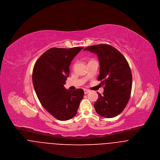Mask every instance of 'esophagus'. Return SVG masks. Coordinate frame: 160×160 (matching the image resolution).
Instances as JSON below:
<instances>
[{
	"instance_id": "34e87169",
	"label": "esophagus",
	"mask_w": 160,
	"mask_h": 160,
	"mask_svg": "<svg viewBox=\"0 0 160 160\" xmlns=\"http://www.w3.org/2000/svg\"><path fill=\"white\" fill-rule=\"evenodd\" d=\"M88 92H89V90H88L84 89V93H85V94H87Z\"/></svg>"
}]
</instances>
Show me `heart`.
<instances>
[{
    "instance_id": "1",
    "label": "heart",
    "mask_w": 160,
    "mask_h": 160,
    "mask_svg": "<svg viewBox=\"0 0 160 160\" xmlns=\"http://www.w3.org/2000/svg\"><path fill=\"white\" fill-rule=\"evenodd\" d=\"M90 62H91V61H90Z\"/></svg>"
}]
</instances>
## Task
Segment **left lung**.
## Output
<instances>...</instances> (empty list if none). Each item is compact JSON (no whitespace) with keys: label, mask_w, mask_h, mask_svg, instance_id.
I'll list each match as a JSON object with an SVG mask.
<instances>
[{"label":"left lung","mask_w":160,"mask_h":160,"mask_svg":"<svg viewBox=\"0 0 160 160\" xmlns=\"http://www.w3.org/2000/svg\"><path fill=\"white\" fill-rule=\"evenodd\" d=\"M97 54L99 62L98 80L104 85L101 95L94 104L96 112L104 118H112L121 114L130 97L132 76L124 56L109 44H98L86 48Z\"/></svg>","instance_id":"obj_1"}]
</instances>
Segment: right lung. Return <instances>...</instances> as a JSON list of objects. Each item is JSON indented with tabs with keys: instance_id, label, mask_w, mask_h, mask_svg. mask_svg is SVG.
Listing matches in <instances>:
<instances>
[{
	"instance_id": "add662e5",
	"label": "right lung",
	"mask_w": 160,
	"mask_h": 160,
	"mask_svg": "<svg viewBox=\"0 0 160 160\" xmlns=\"http://www.w3.org/2000/svg\"><path fill=\"white\" fill-rule=\"evenodd\" d=\"M83 48H51L40 56L33 67L32 84L38 99L59 121L74 117L84 96L82 89L67 90L64 86L72 61Z\"/></svg>"
}]
</instances>
